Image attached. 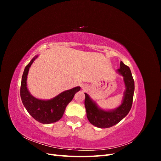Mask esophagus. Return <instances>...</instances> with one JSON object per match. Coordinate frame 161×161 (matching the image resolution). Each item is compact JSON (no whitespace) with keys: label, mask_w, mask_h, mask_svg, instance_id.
<instances>
[{"label":"esophagus","mask_w":161,"mask_h":161,"mask_svg":"<svg viewBox=\"0 0 161 161\" xmlns=\"http://www.w3.org/2000/svg\"><path fill=\"white\" fill-rule=\"evenodd\" d=\"M81 88H82V89L86 90V89H87V86H86L85 85H81Z\"/></svg>","instance_id":"obj_1"}]
</instances>
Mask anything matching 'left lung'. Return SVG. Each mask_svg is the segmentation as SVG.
<instances>
[{
  "instance_id": "left-lung-1",
  "label": "left lung",
  "mask_w": 161,
  "mask_h": 161,
  "mask_svg": "<svg viewBox=\"0 0 161 161\" xmlns=\"http://www.w3.org/2000/svg\"><path fill=\"white\" fill-rule=\"evenodd\" d=\"M116 71L119 75L123 76L125 87L122 101L118 108L111 110L101 109L88 94L85 93V106L87 118L91 124L97 128L112 127L123 119L131 109L134 92V80L131 70L128 66L121 61L119 69Z\"/></svg>"
}]
</instances>
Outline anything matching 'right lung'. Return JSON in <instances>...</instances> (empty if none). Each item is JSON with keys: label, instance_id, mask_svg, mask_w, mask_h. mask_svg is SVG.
I'll return each mask as SVG.
<instances>
[{"label": "right lung", "instance_id": "add662e5", "mask_svg": "<svg viewBox=\"0 0 161 161\" xmlns=\"http://www.w3.org/2000/svg\"><path fill=\"white\" fill-rule=\"evenodd\" d=\"M38 56H36L25 66L22 76L20 95L22 103L28 113L39 122L49 124L60 120L64 113L65 109L72 100L76 92L80 89L76 86L70 90L63 91L50 99H40L36 98L28 90L27 80L29 70Z\"/></svg>", "mask_w": 161, "mask_h": 161}]
</instances>
